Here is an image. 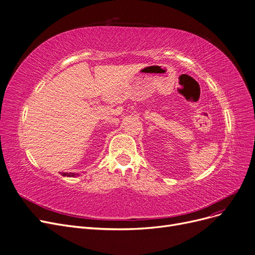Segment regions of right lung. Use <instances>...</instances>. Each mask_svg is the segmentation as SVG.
Instances as JSON below:
<instances>
[{"instance_id": "right-lung-1", "label": "right lung", "mask_w": 255, "mask_h": 255, "mask_svg": "<svg viewBox=\"0 0 255 255\" xmlns=\"http://www.w3.org/2000/svg\"><path fill=\"white\" fill-rule=\"evenodd\" d=\"M63 176H66V177H75V176H78V174H75V172H63Z\"/></svg>"}]
</instances>
